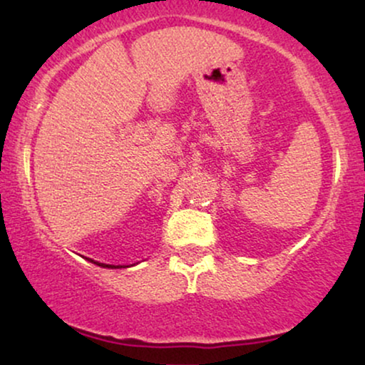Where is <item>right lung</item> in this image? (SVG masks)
<instances>
[{"label": "right lung", "mask_w": 365, "mask_h": 365, "mask_svg": "<svg viewBox=\"0 0 365 365\" xmlns=\"http://www.w3.org/2000/svg\"><path fill=\"white\" fill-rule=\"evenodd\" d=\"M88 260H90V259H88ZM90 262H93V260H90ZM95 264H96V265H100V267H108V269H113V267H115V265H106V264H98V262H95ZM115 269H116V267H115Z\"/></svg>", "instance_id": "obj_1"}]
</instances>
